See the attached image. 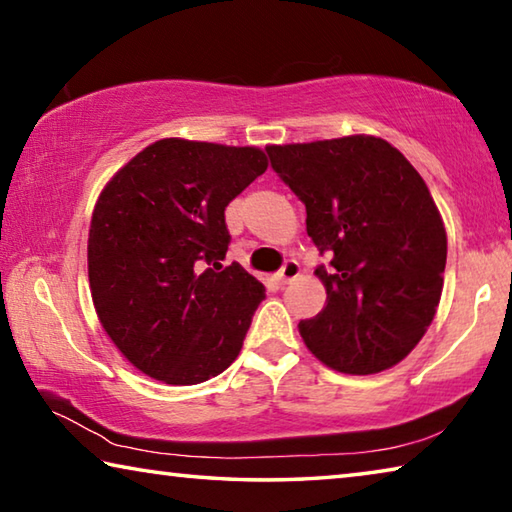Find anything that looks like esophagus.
<instances>
[{
    "label": "esophagus",
    "instance_id": "esophagus-1",
    "mask_svg": "<svg viewBox=\"0 0 512 512\" xmlns=\"http://www.w3.org/2000/svg\"><path fill=\"white\" fill-rule=\"evenodd\" d=\"M298 275H300V264L293 262V259H291V262H287L280 268V273H277V280L291 282V280H296Z\"/></svg>",
    "mask_w": 512,
    "mask_h": 512
}]
</instances>
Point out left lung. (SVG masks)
Segmentation results:
<instances>
[{
    "label": "left lung",
    "instance_id": "8db88e82",
    "mask_svg": "<svg viewBox=\"0 0 512 512\" xmlns=\"http://www.w3.org/2000/svg\"><path fill=\"white\" fill-rule=\"evenodd\" d=\"M271 167L307 207V235L332 255L316 277L327 291L300 336L325 366L375 375L427 332L443 293L447 232L429 187L375 135L268 144Z\"/></svg>",
    "mask_w": 512,
    "mask_h": 512
}]
</instances>
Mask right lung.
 <instances>
[{"mask_svg":"<svg viewBox=\"0 0 512 512\" xmlns=\"http://www.w3.org/2000/svg\"><path fill=\"white\" fill-rule=\"evenodd\" d=\"M266 167L257 146L164 137L101 189L88 237L92 302L144 375L192 386L239 357L266 289L237 262L221 264L225 207Z\"/></svg>","mask_w":512,"mask_h":512,"instance_id":"1","label":"right lung"}]
</instances>
